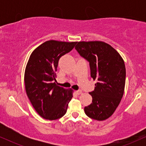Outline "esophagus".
<instances>
[{"mask_svg": "<svg viewBox=\"0 0 146 146\" xmlns=\"http://www.w3.org/2000/svg\"><path fill=\"white\" fill-rule=\"evenodd\" d=\"M76 93H77V94H78V95H80V94H82V91L81 90H77Z\"/></svg>", "mask_w": 146, "mask_h": 146, "instance_id": "34e87169", "label": "esophagus"}]
</instances>
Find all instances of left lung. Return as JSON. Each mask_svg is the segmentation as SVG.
I'll use <instances>...</instances> for the list:
<instances>
[{
    "label": "left lung",
    "mask_w": 146,
    "mask_h": 146,
    "mask_svg": "<svg viewBox=\"0 0 146 146\" xmlns=\"http://www.w3.org/2000/svg\"><path fill=\"white\" fill-rule=\"evenodd\" d=\"M75 49L89 62L90 76L96 80L89 94L92 103L86 115L98 121L107 119L115 111L124 93L125 67L123 58L110 44L102 41L77 42Z\"/></svg>",
    "instance_id": "1"
}]
</instances>
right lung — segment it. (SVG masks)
Returning <instances> with one entry per match:
<instances>
[{
  "label": "right lung",
  "mask_w": 146,
  "mask_h": 146,
  "mask_svg": "<svg viewBox=\"0 0 146 146\" xmlns=\"http://www.w3.org/2000/svg\"><path fill=\"white\" fill-rule=\"evenodd\" d=\"M76 42L48 40L32 52L25 71L27 95L40 116L48 120L61 118L73 98V90L56 84L58 61L74 48Z\"/></svg>",
  "instance_id": "obj_1"
}]
</instances>
